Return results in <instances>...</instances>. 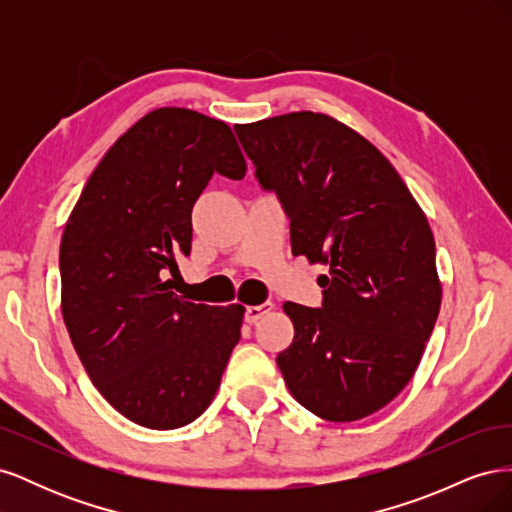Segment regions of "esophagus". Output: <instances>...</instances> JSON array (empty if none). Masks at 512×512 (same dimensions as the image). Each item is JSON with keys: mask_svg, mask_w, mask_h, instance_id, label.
I'll return each mask as SVG.
<instances>
[{"mask_svg": "<svg viewBox=\"0 0 512 512\" xmlns=\"http://www.w3.org/2000/svg\"><path fill=\"white\" fill-rule=\"evenodd\" d=\"M273 309V303H262V305H250V307H245V322H256V320H260L262 316L265 314H269Z\"/></svg>", "mask_w": 512, "mask_h": 512, "instance_id": "obj_1", "label": "esophagus"}]
</instances>
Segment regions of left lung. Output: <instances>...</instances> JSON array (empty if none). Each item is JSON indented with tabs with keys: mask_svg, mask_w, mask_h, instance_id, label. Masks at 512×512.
I'll return each instance as SVG.
<instances>
[{
	"mask_svg": "<svg viewBox=\"0 0 512 512\" xmlns=\"http://www.w3.org/2000/svg\"><path fill=\"white\" fill-rule=\"evenodd\" d=\"M235 132L288 215L292 254L329 267L320 307L284 303L294 339L277 367L309 412L359 421L410 382L438 320L429 222L391 162L329 115L288 113Z\"/></svg>",
	"mask_w": 512,
	"mask_h": 512,
	"instance_id": "8db88e82",
	"label": "left lung"
}]
</instances>
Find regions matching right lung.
Returning <instances> with one entry per match:
<instances>
[{"instance_id": "right-lung-1", "label": "right lung", "mask_w": 512, "mask_h": 512, "mask_svg": "<svg viewBox=\"0 0 512 512\" xmlns=\"http://www.w3.org/2000/svg\"><path fill=\"white\" fill-rule=\"evenodd\" d=\"M245 170L224 121L164 106L117 138L70 213L61 314L91 382L136 425L192 423L239 342L243 305L192 303L173 286L198 196L213 173L243 179Z\"/></svg>"}]
</instances>
